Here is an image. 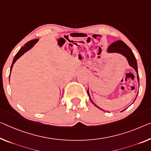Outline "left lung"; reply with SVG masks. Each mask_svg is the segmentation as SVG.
Segmentation results:
<instances>
[{
	"mask_svg": "<svg viewBox=\"0 0 151 151\" xmlns=\"http://www.w3.org/2000/svg\"><path fill=\"white\" fill-rule=\"evenodd\" d=\"M106 51H107V52H109V53H119V54H121V55H123V56L126 57L127 62H128L129 65L132 67V68L136 71V74H137V80H138V82L139 83V76H138L137 61H136V57H135V56H134L133 52L132 51L130 48H129L128 46L126 45V44H125L123 41L118 40V41L115 42H113V44H111V45L108 47L107 50H106ZM87 92H88V96H89V98L90 99V101H91L92 103L94 104V106H96L97 108L103 110L102 109L100 108L99 106H97L93 101H92V100L91 99V98H90V93H89L88 89ZM138 93H137V94H136V96L135 99H134V101H135L136 97H137ZM134 102H133V103H134ZM127 108H126L124 110H122L121 112L126 110ZM103 111H104V110H103Z\"/></svg>",
	"mask_w": 151,
	"mask_h": 151,
	"instance_id": "8db88e82",
	"label": "left lung"
}]
</instances>
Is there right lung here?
<instances>
[{
    "instance_id": "add662e5",
    "label": "right lung",
    "mask_w": 151,
    "mask_h": 151,
    "mask_svg": "<svg viewBox=\"0 0 151 151\" xmlns=\"http://www.w3.org/2000/svg\"><path fill=\"white\" fill-rule=\"evenodd\" d=\"M39 40L38 39H35V40H30L29 42H27L26 44H25V45L24 46H22V48H20V50L19 51L17 52V54L15 55V56L14 57V59L13 60V62H12V64H11V69H10V75H11V71H12V69H13V65L17 61V59H19V58L22 56L23 55L25 54V52L28 51L29 50L31 49V48L33 47V46L36 45V44L38 42V41ZM9 80H10V76H9Z\"/></svg>"
}]
</instances>
